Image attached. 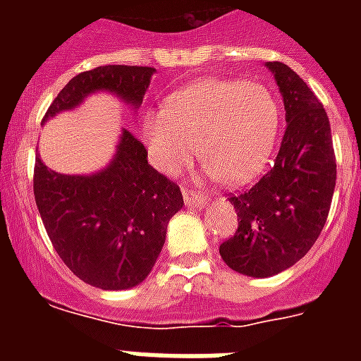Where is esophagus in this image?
I'll use <instances>...</instances> for the list:
<instances>
[{
    "label": "esophagus",
    "mask_w": 361,
    "mask_h": 361,
    "mask_svg": "<svg viewBox=\"0 0 361 361\" xmlns=\"http://www.w3.org/2000/svg\"><path fill=\"white\" fill-rule=\"evenodd\" d=\"M183 200H185L187 208H200L206 202V195L202 192H195L191 189L183 187Z\"/></svg>",
    "instance_id": "1"
}]
</instances>
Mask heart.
I'll use <instances>...</instances> for the list:
<instances>
[{
  "label": "heart",
  "mask_w": 361,
  "mask_h": 361,
  "mask_svg": "<svg viewBox=\"0 0 361 361\" xmlns=\"http://www.w3.org/2000/svg\"><path fill=\"white\" fill-rule=\"evenodd\" d=\"M279 120V104L262 84L206 78L170 95L164 112L147 114L142 135L164 174H178L191 163L198 144L204 174L238 187L268 164Z\"/></svg>",
  "instance_id": "b5f03b06"
}]
</instances>
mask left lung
I'll use <instances>...</instances> for the list:
<instances>
[{"label": "left lung", "mask_w": 361, "mask_h": 361, "mask_svg": "<svg viewBox=\"0 0 361 361\" xmlns=\"http://www.w3.org/2000/svg\"><path fill=\"white\" fill-rule=\"evenodd\" d=\"M266 65L285 103V136L268 174L228 198L238 231L219 247L226 266L249 277L281 274L305 257L326 225L337 176L322 103L288 65Z\"/></svg>", "instance_id": "8db88e82"}]
</instances>
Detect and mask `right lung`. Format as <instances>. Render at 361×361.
<instances>
[{
  "label": "right lung",
  "instance_id": "add662e5",
  "mask_svg": "<svg viewBox=\"0 0 361 361\" xmlns=\"http://www.w3.org/2000/svg\"><path fill=\"white\" fill-rule=\"evenodd\" d=\"M153 67L103 65L80 73L58 93L42 121L73 110L99 90L142 104ZM33 195L42 225L65 266L103 290L140 285L183 206L180 187L147 164L144 144L123 129L112 163L97 174H58L35 157Z\"/></svg>",
  "mask_w": 361,
  "mask_h": 361
}]
</instances>
